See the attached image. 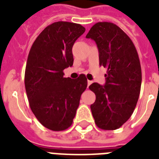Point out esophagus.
<instances>
[{
  "mask_svg": "<svg viewBox=\"0 0 159 159\" xmlns=\"http://www.w3.org/2000/svg\"><path fill=\"white\" fill-rule=\"evenodd\" d=\"M92 81H90V80H88V81H87V86H88V87H89L90 85L92 84Z\"/></svg>",
  "mask_w": 159,
  "mask_h": 159,
  "instance_id": "esophagus-1",
  "label": "esophagus"
}]
</instances>
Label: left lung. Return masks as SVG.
<instances>
[{
    "label": "left lung",
    "instance_id": "obj_1",
    "mask_svg": "<svg viewBox=\"0 0 159 159\" xmlns=\"http://www.w3.org/2000/svg\"><path fill=\"white\" fill-rule=\"evenodd\" d=\"M86 38L96 42L100 66L107 68L105 86L94 82L89 87L96 95L91 105L98 128L114 130L133 114L140 93L142 72L139 55L130 38L111 22H98Z\"/></svg>",
    "mask_w": 159,
    "mask_h": 159
}]
</instances>
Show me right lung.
<instances>
[{
    "instance_id": "add662e5",
    "label": "right lung",
    "mask_w": 159,
    "mask_h": 159,
    "mask_svg": "<svg viewBox=\"0 0 159 159\" xmlns=\"http://www.w3.org/2000/svg\"><path fill=\"white\" fill-rule=\"evenodd\" d=\"M86 29L79 24L57 21L48 25L31 46L25 86L32 112L41 125L53 131L72 125L87 77H63L73 64L72 46Z\"/></svg>"
}]
</instances>
